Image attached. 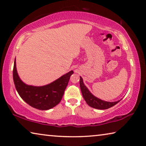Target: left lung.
Instances as JSON below:
<instances>
[{
  "instance_id": "1",
  "label": "left lung",
  "mask_w": 146,
  "mask_h": 146,
  "mask_svg": "<svg viewBox=\"0 0 146 146\" xmlns=\"http://www.w3.org/2000/svg\"><path fill=\"white\" fill-rule=\"evenodd\" d=\"M80 87L84 98L86 103L91 108L98 109V110H106V109L113 107V106L117 104L120 101L118 100L117 102H106V101L102 100L95 97L90 93L86 86L84 84L82 77H80Z\"/></svg>"
}]
</instances>
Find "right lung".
I'll return each mask as SVG.
<instances>
[{
	"label": "right lung",
	"instance_id": "add662e5",
	"mask_svg": "<svg viewBox=\"0 0 146 146\" xmlns=\"http://www.w3.org/2000/svg\"><path fill=\"white\" fill-rule=\"evenodd\" d=\"M73 73L71 71L48 85L36 87L22 82L17 73L15 60L13 70L15 86L20 97L31 107L40 110H48L58 104Z\"/></svg>",
	"mask_w": 146,
	"mask_h": 146
}]
</instances>
